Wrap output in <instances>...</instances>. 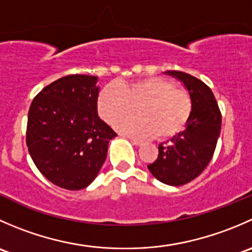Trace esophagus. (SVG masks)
Listing matches in <instances>:
<instances>
[{"label":"esophagus","instance_id":"obj_1","mask_svg":"<svg viewBox=\"0 0 252 252\" xmlns=\"http://www.w3.org/2000/svg\"><path fill=\"white\" fill-rule=\"evenodd\" d=\"M129 140L131 141V144L133 145H135V146H141L142 144H144V142H142L141 140H138V139H133V138H129Z\"/></svg>","mask_w":252,"mask_h":252}]
</instances>
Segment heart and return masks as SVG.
Returning <instances> with one entry per match:
<instances>
[{
  "label": "heart",
  "instance_id": "b5f03b06",
  "mask_svg": "<svg viewBox=\"0 0 252 252\" xmlns=\"http://www.w3.org/2000/svg\"><path fill=\"white\" fill-rule=\"evenodd\" d=\"M97 112L108 124H116L137 107L139 116L121 121L117 128L128 135L166 140L179 134L191 114L188 90L162 77H145L108 85L98 94Z\"/></svg>",
  "mask_w": 252,
  "mask_h": 252
}]
</instances>
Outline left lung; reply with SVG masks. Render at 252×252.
Listing matches in <instances>:
<instances>
[{
    "label": "left lung",
    "instance_id": "1",
    "mask_svg": "<svg viewBox=\"0 0 252 252\" xmlns=\"http://www.w3.org/2000/svg\"><path fill=\"white\" fill-rule=\"evenodd\" d=\"M166 74L184 84L191 97V114L182 133L158 145V157L147 168L159 182L180 187L199 177L210 163L222 116L215 95L204 81L179 70H168Z\"/></svg>",
    "mask_w": 252,
    "mask_h": 252
}]
</instances>
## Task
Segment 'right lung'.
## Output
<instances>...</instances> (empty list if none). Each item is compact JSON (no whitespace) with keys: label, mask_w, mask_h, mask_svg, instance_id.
<instances>
[{"label":"right lung","mask_w":252,"mask_h":252,"mask_svg":"<svg viewBox=\"0 0 252 252\" xmlns=\"http://www.w3.org/2000/svg\"><path fill=\"white\" fill-rule=\"evenodd\" d=\"M97 77L57 79L34 97L27 146L41 174L57 187L80 190L97 177L117 134L97 114Z\"/></svg>","instance_id":"right-lung-1"}]
</instances>
